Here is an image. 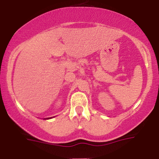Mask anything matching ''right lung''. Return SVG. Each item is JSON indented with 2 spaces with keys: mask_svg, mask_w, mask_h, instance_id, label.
Segmentation results:
<instances>
[{
  "mask_svg": "<svg viewBox=\"0 0 159 159\" xmlns=\"http://www.w3.org/2000/svg\"><path fill=\"white\" fill-rule=\"evenodd\" d=\"M51 118H52V117H49V118H46V119H45V118H44V120H48V119H51Z\"/></svg>",
  "mask_w": 159,
  "mask_h": 159,
  "instance_id": "right-lung-1",
  "label": "right lung"
}]
</instances>
